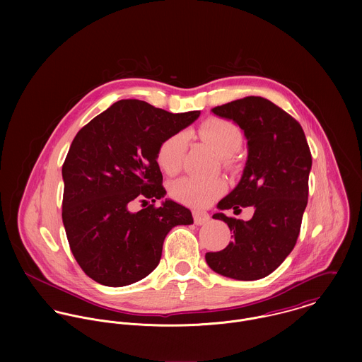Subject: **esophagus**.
<instances>
[{"mask_svg":"<svg viewBox=\"0 0 362 362\" xmlns=\"http://www.w3.org/2000/svg\"><path fill=\"white\" fill-rule=\"evenodd\" d=\"M192 216H194L195 224H198V226L206 224L207 221L210 220V216L207 214L206 211H201V210H194Z\"/></svg>","mask_w":362,"mask_h":362,"instance_id":"esophagus-1","label":"esophagus"}]
</instances>
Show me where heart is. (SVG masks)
<instances>
[{
  "mask_svg": "<svg viewBox=\"0 0 362 362\" xmlns=\"http://www.w3.org/2000/svg\"><path fill=\"white\" fill-rule=\"evenodd\" d=\"M198 134L207 146L216 155L223 157L224 161H228V157L237 153L243 145L240 128L228 119L210 118L199 127ZM187 146L188 134L185 131L175 132L161 142L157 151V163L165 174L174 175L181 170ZM224 188L226 184L220 178L198 180L182 177L171 184L170 194L181 204L205 207L214 202L224 192Z\"/></svg>",
  "mask_w": 362,
  "mask_h": 362,
  "instance_id": "1",
  "label": "heart"
}]
</instances>
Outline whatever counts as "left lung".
<instances>
[{"label": "left lung", "instance_id": "left-lung-1", "mask_svg": "<svg viewBox=\"0 0 362 362\" xmlns=\"http://www.w3.org/2000/svg\"><path fill=\"white\" fill-rule=\"evenodd\" d=\"M235 121L248 141V160L240 184L218 202V209L254 206L251 220L223 213L233 241L207 252L216 273L235 280H258L276 270L294 250L308 204L312 157L300 122L267 99L248 96L211 110Z\"/></svg>", "mask_w": 362, "mask_h": 362}]
</instances>
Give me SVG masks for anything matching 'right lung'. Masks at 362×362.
Segmentation results:
<instances>
[{"label": "right lung", "instance_id": "add662e5", "mask_svg": "<svg viewBox=\"0 0 362 362\" xmlns=\"http://www.w3.org/2000/svg\"><path fill=\"white\" fill-rule=\"evenodd\" d=\"M199 111L173 114L141 100H119L74 138L62 164V223L74 258L95 281L132 284L152 273L167 233L192 224L191 210L163 198L157 151ZM138 200L145 205L130 210Z\"/></svg>", "mask_w": 362, "mask_h": 362}]
</instances>
